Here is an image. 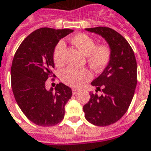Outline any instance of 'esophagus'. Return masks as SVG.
<instances>
[{
    "label": "esophagus",
    "mask_w": 151,
    "mask_h": 151,
    "mask_svg": "<svg viewBox=\"0 0 151 151\" xmlns=\"http://www.w3.org/2000/svg\"><path fill=\"white\" fill-rule=\"evenodd\" d=\"M77 93H78L77 90H76V89H73V90H72V94H73V95H76Z\"/></svg>",
    "instance_id": "obj_1"
}]
</instances>
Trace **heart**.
Listing matches in <instances>:
<instances>
[{"instance_id": "heart-1", "label": "heart", "mask_w": 151, "mask_h": 151, "mask_svg": "<svg viewBox=\"0 0 151 151\" xmlns=\"http://www.w3.org/2000/svg\"><path fill=\"white\" fill-rule=\"evenodd\" d=\"M70 41L83 55H87V60L91 68L97 72L102 71L110 63L111 59V47L106 44L97 45L95 39L87 34H77L70 38ZM65 44L62 41L55 47L53 52V60L56 66L64 65L63 53ZM61 81L67 86L73 88H80L92 78L90 70L86 68H77L69 66L65 69L60 75Z\"/></svg>"}]
</instances>
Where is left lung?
Here are the masks:
<instances>
[{"label": "left lung", "mask_w": 151, "mask_h": 151, "mask_svg": "<svg viewBox=\"0 0 151 151\" xmlns=\"http://www.w3.org/2000/svg\"><path fill=\"white\" fill-rule=\"evenodd\" d=\"M86 31L102 36L111 50L110 63L91 82L102 95L90 94V101L83 106L90 123L106 126L120 120L131 103L137 84L136 60L128 41L113 29L99 26Z\"/></svg>", "instance_id": "1"}]
</instances>
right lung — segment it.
I'll use <instances>...</instances> for the list:
<instances>
[{
    "label": "right lung",
    "mask_w": 151,
    "mask_h": 151,
    "mask_svg": "<svg viewBox=\"0 0 151 151\" xmlns=\"http://www.w3.org/2000/svg\"><path fill=\"white\" fill-rule=\"evenodd\" d=\"M71 32L70 29H38L21 42L14 55L11 69L13 94L21 111L35 125L52 126L63 120L71 89L59 83L55 89L46 90L45 81L55 76V47Z\"/></svg>",
    "instance_id": "add662e5"
}]
</instances>
